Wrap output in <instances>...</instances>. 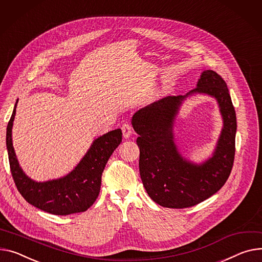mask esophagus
<instances>
[{"label":"esophagus","mask_w":262,"mask_h":262,"mask_svg":"<svg viewBox=\"0 0 262 262\" xmlns=\"http://www.w3.org/2000/svg\"><path fill=\"white\" fill-rule=\"evenodd\" d=\"M121 129H122V134H123V137H124L125 139L129 138L130 135L133 134V128H132V126H130L129 124H127V123L122 125Z\"/></svg>","instance_id":"34e87169"}]
</instances>
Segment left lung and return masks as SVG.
I'll list each match as a JSON object with an SVG mask.
<instances>
[{"mask_svg": "<svg viewBox=\"0 0 262 262\" xmlns=\"http://www.w3.org/2000/svg\"><path fill=\"white\" fill-rule=\"evenodd\" d=\"M205 94L217 101L224 126L212 156L200 164L180 152L173 126L183 102L191 95ZM132 125L139 135V169L148 196L161 206H194L212 195L228 180L235 156L236 113L228 86L214 71L201 73L196 89L184 96H167L137 111Z\"/></svg>", "mask_w": 262, "mask_h": 262, "instance_id": "obj_1", "label": "left lung"}]
</instances>
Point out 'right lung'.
I'll return each mask as SVG.
<instances>
[{
  "label": "right lung",
  "mask_w": 262,
  "mask_h": 262,
  "mask_svg": "<svg viewBox=\"0 0 262 262\" xmlns=\"http://www.w3.org/2000/svg\"><path fill=\"white\" fill-rule=\"evenodd\" d=\"M17 101L6 129V146L11 175L23 198L46 213L66 216L89 210L99 196L102 172L110 157L122 141L120 128L93 141L80 162L67 175L47 181H36L21 167L12 145V126Z\"/></svg>",
  "instance_id": "obj_1"
}]
</instances>
